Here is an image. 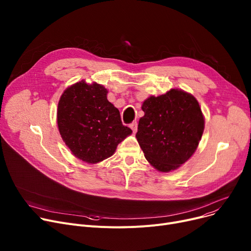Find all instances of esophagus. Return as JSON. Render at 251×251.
Listing matches in <instances>:
<instances>
[{
	"label": "esophagus",
	"mask_w": 251,
	"mask_h": 251,
	"mask_svg": "<svg viewBox=\"0 0 251 251\" xmlns=\"http://www.w3.org/2000/svg\"><path fill=\"white\" fill-rule=\"evenodd\" d=\"M129 127H130L131 129H132L133 132H136V131H137V122H136V121H135V122H132V123H131V124L129 125Z\"/></svg>",
	"instance_id": "esophagus-1"
}]
</instances>
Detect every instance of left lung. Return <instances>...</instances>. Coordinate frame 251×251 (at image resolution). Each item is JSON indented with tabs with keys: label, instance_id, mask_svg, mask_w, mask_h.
<instances>
[{
	"label": "left lung",
	"instance_id": "8db88e82",
	"mask_svg": "<svg viewBox=\"0 0 251 251\" xmlns=\"http://www.w3.org/2000/svg\"><path fill=\"white\" fill-rule=\"evenodd\" d=\"M136 138L146 159L161 172L185 163L201 138L204 119L199 101L180 89L151 97L142 104Z\"/></svg>",
	"mask_w": 251,
	"mask_h": 251
}]
</instances>
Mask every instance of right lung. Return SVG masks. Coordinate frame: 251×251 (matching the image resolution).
Instances as JSON below:
<instances>
[{
  "mask_svg": "<svg viewBox=\"0 0 251 251\" xmlns=\"http://www.w3.org/2000/svg\"><path fill=\"white\" fill-rule=\"evenodd\" d=\"M103 86L77 82L64 91L58 104L60 134L78 159L96 164L110 157L132 130L107 99Z\"/></svg>",
  "mask_w": 251,
  "mask_h": 251,
  "instance_id": "right-lung-1",
  "label": "right lung"
}]
</instances>
